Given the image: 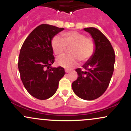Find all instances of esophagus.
Returning a JSON list of instances; mask_svg holds the SVG:
<instances>
[{
	"instance_id": "34e87169",
	"label": "esophagus",
	"mask_w": 131,
	"mask_h": 131,
	"mask_svg": "<svg viewBox=\"0 0 131 131\" xmlns=\"http://www.w3.org/2000/svg\"><path fill=\"white\" fill-rule=\"evenodd\" d=\"M70 72V70H67V69L65 70L66 73H68V72Z\"/></svg>"
}]
</instances>
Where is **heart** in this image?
Masks as SVG:
<instances>
[{
	"instance_id": "obj_1",
	"label": "heart",
	"mask_w": 131,
	"mask_h": 131,
	"mask_svg": "<svg viewBox=\"0 0 131 131\" xmlns=\"http://www.w3.org/2000/svg\"><path fill=\"white\" fill-rule=\"evenodd\" d=\"M51 47L56 55L63 54L67 47H70V55H62L57 58L59 65L71 69L78 64L89 61L94 55L96 50L94 40L86 37L83 33L77 31H70L62 34V38L58 35L51 40Z\"/></svg>"
}]
</instances>
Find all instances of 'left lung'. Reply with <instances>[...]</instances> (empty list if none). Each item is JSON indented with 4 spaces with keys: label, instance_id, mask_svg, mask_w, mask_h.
<instances>
[{
    "label": "left lung",
    "instance_id": "1",
    "mask_svg": "<svg viewBox=\"0 0 131 131\" xmlns=\"http://www.w3.org/2000/svg\"><path fill=\"white\" fill-rule=\"evenodd\" d=\"M96 43L92 57L83 66L84 70L77 68L76 80L72 89L77 96L85 100H93L100 97L109 85L114 70L115 54L109 40L97 29L85 28Z\"/></svg>",
    "mask_w": 131,
    "mask_h": 131
}]
</instances>
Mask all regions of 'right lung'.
<instances>
[{"instance_id":"1","label":"right lung","mask_w":131,"mask_h":131,"mask_svg":"<svg viewBox=\"0 0 131 131\" xmlns=\"http://www.w3.org/2000/svg\"><path fill=\"white\" fill-rule=\"evenodd\" d=\"M63 30L50 25H39L29 34L21 48L18 59L21 79L26 91L39 100L53 96L65 74L61 67H51L54 62L51 40Z\"/></svg>"}]
</instances>
